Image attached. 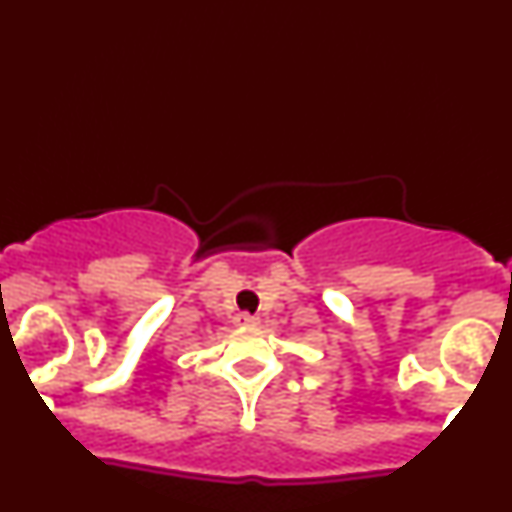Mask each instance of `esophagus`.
I'll return each mask as SVG.
<instances>
[{
  "label": "esophagus",
  "mask_w": 512,
  "mask_h": 512,
  "mask_svg": "<svg viewBox=\"0 0 512 512\" xmlns=\"http://www.w3.org/2000/svg\"><path fill=\"white\" fill-rule=\"evenodd\" d=\"M235 324H237V327H255V324H257V318H255V315H250V313H237L235 315Z\"/></svg>",
  "instance_id": "esophagus-1"
}]
</instances>
